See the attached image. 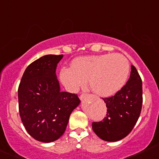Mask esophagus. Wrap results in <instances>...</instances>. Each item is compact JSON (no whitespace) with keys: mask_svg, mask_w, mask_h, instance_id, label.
<instances>
[{"mask_svg":"<svg viewBox=\"0 0 159 159\" xmlns=\"http://www.w3.org/2000/svg\"><path fill=\"white\" fill-rule=\"evenodd\" d=\"M86 98V93H83V94L80 95V99H81V100H83V99H85Z\"/></svg>","mask_w":159,"mask_h":159,"instance_id":"1","label":"esophagus"}]
</instances>
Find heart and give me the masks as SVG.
I'll use <instances>...</instances> for the list:
<instances>
[{"label": "heart", "instance_id": "obj_1", "mask_svg": "<svg viewBox=\"0 0 159 159\" xmlns=\"http://www.w3.org/2000/svg\"><path fill=\"white\" fill-rule=\"evenodd\" d=\"M129 60L119 53L80 57L71 67H63L60 79L67 90L76 92L89 80V87L100 96H110L120 90L128 79Z\"/></svg>", "mask_w": 159, "mask_h": 159}]
</instances>
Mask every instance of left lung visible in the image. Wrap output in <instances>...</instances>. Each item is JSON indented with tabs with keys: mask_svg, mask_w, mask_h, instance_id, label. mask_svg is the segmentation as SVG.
Returning <instances> with one entry per match:
<instances>
[{
	"mask_svg": "<svg viewBox=\"0 0 159 159\" xmlns=\"http://www.w3.org/2000/svg\"><path fill=\"white\" fill-rule=\"evenodd\" d=\"M102 99L107 107L106 116L93 122V130L104 141L122 139L132 132L142 110V83L136 68L132 65L126 84L114 96Z\"/></svg>",
	"mask_w": 159,
	"mask_h": 159,
	"instance_id": "obj_1",
	"label": "left lung"
}]
</instances>
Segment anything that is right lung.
Returning a JSON list of instances; mask_svg holds the SVG:
<instances>
[{
    "label": "right lung",
    "mask_w": 159,
    "mask_h": 159,
    "mask_svg": "<svg viewBox=\"0 0 159 159\" xmlns=\"http://www.w3.org/2000/svg\"><path fill=\"white\" fill-rule=\"evenodd\" d=\"M63 57L46 55L31 63L19 85L21 121L29 135L40 142H54L62 136L80 102L75 93L60 91L56 70Z\"/></svg>",
    "instance_id": "add662e5"
}]
</instances>
